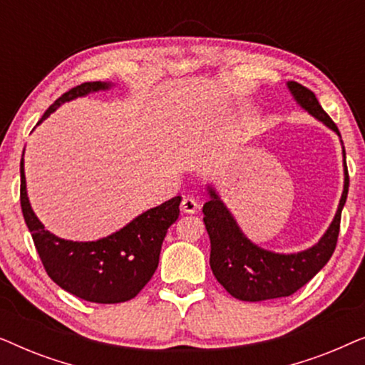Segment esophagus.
Masks as SVG:
<instances>
[{"mask_svg":"<svg viewBox=\"0 0 365 365\" xmlns=\"http://www.w3.org/2000/svg\"><path fill=\"white\" fill-rule=\"evenodd\" d=\"M181 209L184 212H187V214H194L199 209V204H197V201L194 197H184L182 199V202H181Z\"/></svg>","mask_w":365,"mask_h":365,"instance_id":"34e87169","label":"esophagus"}]
</instances>
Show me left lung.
<instances>
[{
	"label": "left lung",
	"instance_id": "8db88e82",
	"mask_svg": "<svg viewBox=\"0 0 365 365\" xmlns=\"http://www.w3.org/2000/svg\"><path fill=\"white\" fill-rule=\"evenodd\" d=\"M287 86L296 101L306 111L341 136L336 123L324 111L311 89L296 81L287 83ZM344 168H346V179H344V192L336 217L316 246L297 254H277L252 244L241 232L216 191L209 187L211 199L202 206V221L206 224L209 241H211L209 264L217 282L232 297L256 302L292 296L326 266L337 246L341 214L349 191L347 164Z\"/></svg>",
	"mask_w": 365,
	"mask_h": 365
}]
</instances>
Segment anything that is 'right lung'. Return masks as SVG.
I'll use <instances>...</instances> for the list:
<instances>
[{
  "label": "right lung",
  "mask_w": 365,
  "mask_h": 365,
  "mask_svg": "<svg viewBox=\"0 0 365 365\" xmlns=\"http://www.w3.org/2000/svg\"><path fill=\"white\" fill-rule=\"evenodd\" d=\"M108 88L109 84L101 81L71 88L46 109L38 124L63 103ZM19 199L24 222L48 276L73 296L98 304L126 302L141 292L156 272L163 241L169 226L179 217L181 204V196H176L143 212L111 236L91 242H73L46 231L33 212L26 194L23 159Z\"/></svg>",
  "instance_id": "obj_1"
}]
</instances>
